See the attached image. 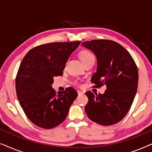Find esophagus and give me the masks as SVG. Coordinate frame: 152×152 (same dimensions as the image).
<instances>
[{
  "instance_id": "esophagus-1",
  "label": "esophagus",
  "mask_w": 152,
  "mask_h": 152,
  "mask_svg": "<svg viewBox=\"0 0 152 152\" xmlns=\"http://www.w3.org/2000/svg\"><path fill=\"white\" fill-rule=\"evenodd\" d=\"M77 93H78V95H83V94H84V93L82 92V91H77Z\"/></svg>"
}]
</instances>
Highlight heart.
<instances>
[{"label":"heart","mask_w":152,"mask_h":152,"mask_svg":"<svg viewBox=\"0 0 152 152\" xmlns=\"http://www.w3.org/2000/svg\"><path fill=\"white\" fill-rule=\"evenodd\" d=\"M80 57L81 60H82V61L83 62V64H84V65L86 63H88V62L95 59L94 55H93L91 52H89L88 50H84L81 52L80 54ZM74 83L75 84H79V82L77 81H75Z\"/></svg>","instance_id":"heart-1"}]
</instances>
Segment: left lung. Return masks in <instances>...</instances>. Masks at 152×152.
I'll return each mask as SVG.
<instances>
[{
    "label": "left lung",
    "mask_w": 152,
    "mask_h": 152,
    "mask_svg": "<svg viewBox=\"0 0 152 152\" xmlns=\"http://www.w3.org/2000/svg\"><path fill=\"white\" fill-rule=\"evenodd\" d=\"M82 45L93 51L97 59V72L91 80L93 87L107 86L104 94L86 92L88 101L85 111L92 121L113 125L123 119L132 107L138 88V68L129 53L115 41L96 39Z\"/></svg>",
    "instance_id": "8db88e82"
}]
</instances>
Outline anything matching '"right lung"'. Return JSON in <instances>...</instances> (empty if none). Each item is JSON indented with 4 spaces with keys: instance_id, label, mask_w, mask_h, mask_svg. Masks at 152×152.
Returning <instances> with one entry per match:
<instances>
[{
    "instance_id": "1",
    "label": "right lung",
    "mask_w": 152,
    "mask_h": 152,
    "mask_svg": "<svg viewBox=\"0 0 152 152\" xmlns=\"http://www.w3.org/2000/svg\"><path fill=\"white\" fill-rule=\"evenodd\" d=\"M80 43L40 45L23 59L16 77V95L25 114L35 125L49 129L66 119L77 93L68 87L57 94L52 84L54 77L63 75L68 57Z\"/></svg>"
}]
</instances>
